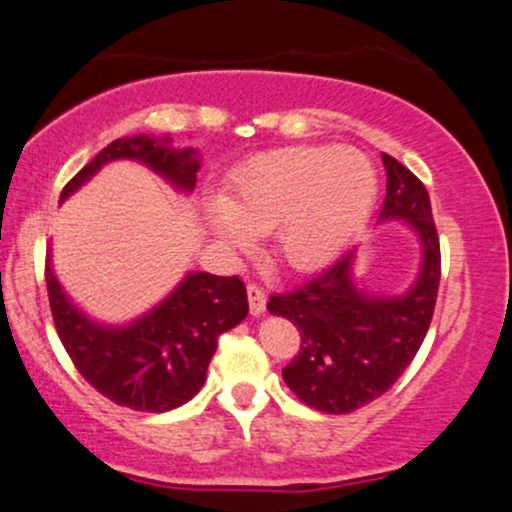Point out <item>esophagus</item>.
<instances>
[{"mask_svg":"<svg viewBox=\"0 0 512 512\" xmlns=\"http://www.w3.org/2000/svg\"><path fill=\"white\" fill-rule=\"evenodd\" d=\"M247 301H250V313L252 316H262L267 308V296L265 291L257 284H247Z\"/></svg>","mask_w":512,"mask_h":512,"instance_id":"obj_1","label":"esophagus"}]
</instances>
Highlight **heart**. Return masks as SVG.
<instances>
[{
  "mask_svg": "<svg viewBox=\"0 0 512 512\" xmlns=\"http://www.w3.org/2000/svg\"><path fill=\"white\" fill-rule=\"evenodd\" d=\"M379 179L372 162L342 145H296L252 157L211 201L209 226L247 250L274 230V257L291 272H316L355 240L372 216Z\"/></svg>",
  "mask_w": 512,
  "mask_h": 512,
  "instance_id": "heart-1",
  "label": "heart"
}]
</instances>
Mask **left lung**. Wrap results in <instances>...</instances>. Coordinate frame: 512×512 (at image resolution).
Masks as SVG:
<instances>
[{
  "label": "left lung",
  "mask_w": 512,
  "mask_h": 512,
  "mask_svg": "<svg viewBox=\"0 0 512 512\" xmlns=\"http://www.w3.org/2000/svg\"><path fill=\"white\" fill-rule=\"evenodd\" d=\"M386 199L379 223L403 221L420 245L411 289L396 296L369 294L357 284V250L289 294L272 296L269 313L289 318L301 350L284 367V381L306 406L342 415L362 408L396 384L430 328L440 286V238L425 184L396 157L381 155Z\"/></svg>",
  "instance_id": "8db88e82"
}]
</instances>
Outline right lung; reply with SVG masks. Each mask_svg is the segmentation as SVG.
Wrapping results in <instances>:
<instances>
[{
  "instance_id": "1",
  "label": "right lung",
  "mask_w": 512,
  "mask_h": 512,
  "mask_svg": "<svg viewBox=\"0 0 512 512\" xmlns=\"http://www.w3.org/2000/svg\"><path fill=\"white\" fill-rule=\"evenodd\" d=\"M114 160H136L184 194L194 192L201 167L194 148H172L170 138H116L65 184L60 201ZM46 284L55 328L77 372L114 403L145 413L172 411L194 398L218 338L247 316L245 284L209 272H187L157 306L123 325L89 318L65 294L50 257Z\"/></svg>"
}]
</instances>
